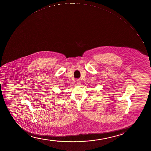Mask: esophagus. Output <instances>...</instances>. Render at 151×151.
Instances as JSON below:
<instances>
[{"label": "esophagus", "mask_w": 151, "mask_h": 151, "mask_svg": "<svg viewBox=\"0 0 151 151\" xmlns=\"http://www.w3.org/2000/svg\"><path fill=\"white\" fill-rule=\"evenodd\" d=\"M76 83L78 84V85H80V82L78 80H77V81H76Z\"/></svg>", "instance_id": "esophagus-1"}]
</instances>
